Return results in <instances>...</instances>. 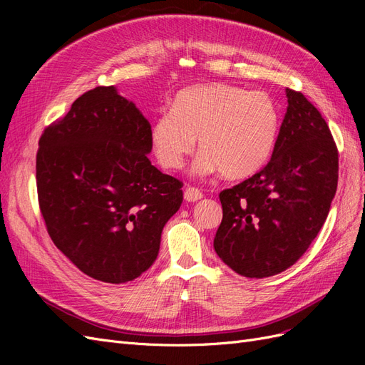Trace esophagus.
Segmentation results:
<instances>
[{"label":"esophagus","instance_id":"34e87169","mask_svg":"<svg viewBox=\"0 0 365 365\" xmlns=\"http://www.w3.org/2000/svg\"><path fill=\"white\" fill-rule=\"evenodd\" d=\"M202 192L200 189H195V187H187L184 190V200L189 201V202H196L202 200Z\"/></svg>","mask_w":365,"mask_h":365}]
</instances>
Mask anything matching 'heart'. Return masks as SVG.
<instances>
[{"label": "heart", "instance_id": "b5f03b06", "mask_svg": "<svg viewBox=\"0 0 365 365\" xmlns=\"http://www.w3.org/2000/svg\"><path fill=\"white\" fill-rule=\"evenodd\" d=\"M280 126L279 106L263 91L227 83L185 88L172 111L155 117L149 129L152 152L165 169L176 170L196 146L202 150L193 172L219 170L227 180H242L268 161Z\"/></svg>", "mask_w": 365, "mask_h": 365}]
</instances>
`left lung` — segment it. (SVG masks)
I'll use <instances>...</instances> for the list:
<instances>
[{
	"label": "left lung",
	"instance_id": "8db88e82",
	"mask_svg": "<svg viewBox=\"0 0 365 365\" xmlns=\"http://www.w3.org/2000/svg\"><path fill=\"white\" fill-rule=\"evenodd\" d=\"M288 109L262 170L219 193L213 247L237 274L263 279L300 259L329 215L338 185V149L326 120L286 88Z\"/></svg>",
	"mask_w": 365,
	"mask_h": 365
}]
</instances>
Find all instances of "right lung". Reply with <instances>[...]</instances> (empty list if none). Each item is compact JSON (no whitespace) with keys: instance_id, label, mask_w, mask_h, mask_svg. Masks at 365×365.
Returning <instances> with one entry per match:
<instances>
[{"instance_id":"obj_1","label":"right lung","mask_w":365,"mask_h":365,"mask_svg":"<svg viewBox=\"0 0 365 365\" xmlns=\"http://www.w3.org/2000/svg\"><path fill=\"white\" fill-rule=\"evenodd\" d=\"M149 121L97 86L46 128L36 155L39 208L48 235L90 277L126 283L155 262L182 182L152 165Z\"/></svg>"}]
</instances>
